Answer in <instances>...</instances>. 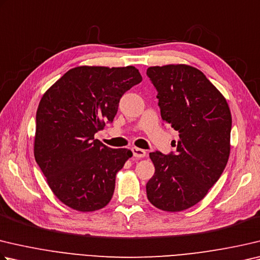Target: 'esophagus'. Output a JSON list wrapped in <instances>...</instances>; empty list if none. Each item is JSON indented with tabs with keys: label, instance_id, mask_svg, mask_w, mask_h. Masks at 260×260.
Wrapping results in <instances>:
<instances>
[{
	"label": "esophagus",
	"instance_id": "obj_1",
	"mask_svg": "<svg viewBox=\"0 0 260 260\" xmlns=\"http://www.w3.org/2000/svg\"><path fill=\"white\" fill-rule=\"evenodd\" d=\"M132 152H133V155L136 158H143L146 155L145 150L140 148H132Z\"/></svg>",
	"mask_w": 260,
	"mask_h": 260
}]
</instances>
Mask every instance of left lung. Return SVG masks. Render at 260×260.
Returning a JSON list of instances; mask_svg holds the SVG:
<instances>
[{"mask_svg": "<svg viewBox=\"0 0 260 260\" xmlns=\"http://www.w3.org/2000/svg\"><path fill=\"white\" fill-rule=\"evenodd\" d=\"M157 89L162 121L178 132L175 152L150 153L154 175L146 197L157 208L182 211L197 205L228 164L232 116L228 102L204 73L186 64L146 70Z\"/></svg>", "mask_w": 260, "mask_h": 260, "instance_id": "1", "label": "left lung"}]
</instances>
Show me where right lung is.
<instances>
[{
    "mask_svg": "<svg viewBox=\"0 0 260 260\" xmlns=\"http://www.w3.org/2000/svg\"><path fill=\"white\" fill-rule=\"evenodd\" d=\"M142 76L133 66L76 67L45 92L36 112L34 155L49 186L66 206L78 211L106 207L116 174L133 153L94 139L114 121L120 98Z\"/></svg>",
    "mask_w": 260,
    "mask_h": 260,
    "instance_id": "add662e5",
    "label": "right lung"
}]
</instances>
